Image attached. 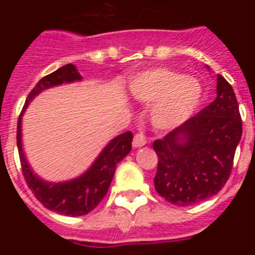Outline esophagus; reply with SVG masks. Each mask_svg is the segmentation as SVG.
I'll return each instance as SVG.
<instances>
[{
	"label": "esophagus",
	"mask_w": 255,
	"mask_h": 255,
	"mask_svg": "<svg viewBox=\"0 0 255 255\" xmlns=\"http://www.w3.org/2000/svg\"><path fill=\"white\" fill-rule=\"evenodd\" d=\"M145 144H147V138L143 134H136L132 139V147L134 148H140Z\"/></svg>",
	"instance_id": "34e87169"
}]
</instances>
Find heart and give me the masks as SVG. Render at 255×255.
Masks as SVG:
<instances>
[{
    "label": "heart",
    "mask_w": 255,
    "mask_h": 255,
    "mask_svg": "<svg viewBox=\"0 0 255 255\" xmlns=\"http://www.w3.org/2000/svg\"><path fill=\"white\" fill-rule=\"evenodd\" d=\"M128 93L140 103H152L150 123L161 130L175 129L188 121L202 100L198 80L181 73L158 67L135 75L128 84Z\"/></svg>",
    "instance_id": "1"
}]
</instances>
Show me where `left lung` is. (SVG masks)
I'll return each instance as SVG.
<instances>
[{"label": "left lung", "instance_id": "1", "mask_svg": "<svg viewBox=\"0 0 255 255\" xmlns=\"http://www.w3.org/2000/svg\"><path fill=\"white\" fill-rule=\"evenodd\" d=\"M216 78V100L153 143L158 155L154 188L175 206H191L216 195L233 168L242 119L233 87L224 76Z\"/></svg>", "mask_w": 255, "mask_h": 255}]
</instances>
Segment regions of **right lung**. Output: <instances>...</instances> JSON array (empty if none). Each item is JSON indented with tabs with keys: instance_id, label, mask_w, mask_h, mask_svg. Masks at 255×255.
<instances>
[{
	"instance_id": "obj_1",
	"label": "right lung",
	"mask_w": 255,
	"mask_h": 255,
	"mask_svg": "<svg viewBox=\"0 0 255 255\" xmlns=\"http://www.w3.org/2000/svg\"><path fill=\"white\" fill-rule=\"evenodd\" d=\"M82 80L83 76L73 64L65 65L40 79L26 98L17 121L16 132L22 173L33 194L46 208L71 217L88 215L103 199L111 185L117 163L123 161L131 150L132 134L126 131L108 141L107 145L103 147L100 154L97 155L93 163L79 176L65 181H48L34 172L26 159L25 152L22 148V115L31 101L42 92L62 84H71Z\"/></svg>"
}]
</instances>
